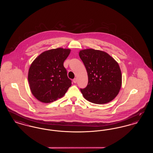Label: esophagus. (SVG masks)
I'll return each instance as SVG.
<instances>
[{"label": "esophagus", "mask_w": 153, "mask_h": 153, "mask_svg": "<svg viewBox=\"0 0 153 153\" xmlns=\"http://www.w3.org/2000/svg\"><path fill=\"white\" fill-rule=\"evenodd\" d=\"M73 81L74 83H76L77 81V79L76 78H74V79H73Z\"/></svg>", "instance_id": "1"}]
</instances>
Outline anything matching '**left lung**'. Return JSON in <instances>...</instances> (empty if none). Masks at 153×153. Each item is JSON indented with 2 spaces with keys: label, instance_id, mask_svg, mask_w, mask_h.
I'll list each match as a JSON object with an SVG mask.
<instances>
[{
  "label": "left lung",
  "instance_id": "8db88e82",
  "mask_svg": "<svg viewBox=\"0 0 153 153\" xmlns=\"http://www.w3.org/2000/svg\"><path fill=\"white\" fill-rule=\"evenodd\" d=\"M79 56L88 77L87 87L80 89L84 97L97 104L111 102L122 87V76L118 63L107 53L94 49L80 51Z\"/></svg>",
  "mask_w": 153,
  "mask_h": 153
}]
</instances>
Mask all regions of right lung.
I'll return each instance as SVG.
<instances>
[{"label": "right lung", "mask_w": 153, "mask_h": 153, "mask_svg": "<svg viewBox=\"0 0 153 153\" xmlns=\"http://www.w3.org/2000/svg\"><path fill=\"white\" fill-rule=\"evenodd\" d=\"M71 49L59 48L40 54L31 63L28 81L31 94L41 102L49 103L61 98L72 85L64 62Z\"/></svg>", "instance_id": "add662e5"}]
</instances>
